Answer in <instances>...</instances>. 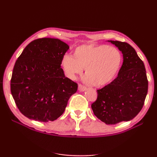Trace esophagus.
I'll list each match as a JSON object with an SVG mask.
<instances>
[{"label": "esophagus", "instance_id": "obj_1", "mask_svg": "<svg viewBox=\"0 0 157 157\" xmlns=\"http://www.w3.org/2000/svg\"><path fill=\"white\" fill-rule=\"evenodd\" d=\"M78 90L79 91H82V92H83V91H85L86 90V87H85L84 86H83V85H82V84H79L78 85Z\"/></svg>", "mask_w": 157, "mask_h": 157}]
</instances>
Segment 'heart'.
<instances>
[{
	"label": "heart",
	"instance_id": "b5f03b06",
	"mask_svg": "<svg viewBox=\"0 0 157 157\" xmlns=\"http://www.w3.org/2000/svg\"><path fill=\"white\" fill-rule=\"evenodd\" d=\"M122 62L120 52L107 45H82L74 50L73 57L66 55L62 66L69 78L75 79L84 69L86 79L94 86L111 83L118 74Z\"/></svg>",
	"mask_w": 157,
	"mask_h": 157
}]
</instances>
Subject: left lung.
Returning <instances> with one entry per match:
<instances>
[{
  "label": "left lung",
  "mask_w": 157,
  "mask_h": 157,
  "mask_svg": "<svg viewBox=\"0 0 157 157\" xmlns=\"http://www.w3.org/2000/svg\"><path fill=\"white\" fill-rule=\"evenodd\" d=\"M121 51L123 63L118 77L98 90L91 105L95 116L107 124L129 121L138 115L147 94L148 81L144 63L134 48L125 42L107 41Z\"/></svg>",
  "instance_id": "8db88e82"
}]
</instances>
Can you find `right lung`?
Here are the masks:
<instances>
[{"label": "right lung", "mask_w": 157, "mask_h": 157, "mask_svg": "<svg viewBox=\"0 0 157 157\" xmlns=\"http://www.w3.org/2000/svg\"><path fill=\"white\" fill-rule=\"evenodd\" d=\"M67 44L55 38L30 42L16 62L11 93L21 113L32 120L53 121L64 112L78 84L61 68Z\"/></svg>", "instance_id": "right-lung-1"}]
</instances>
